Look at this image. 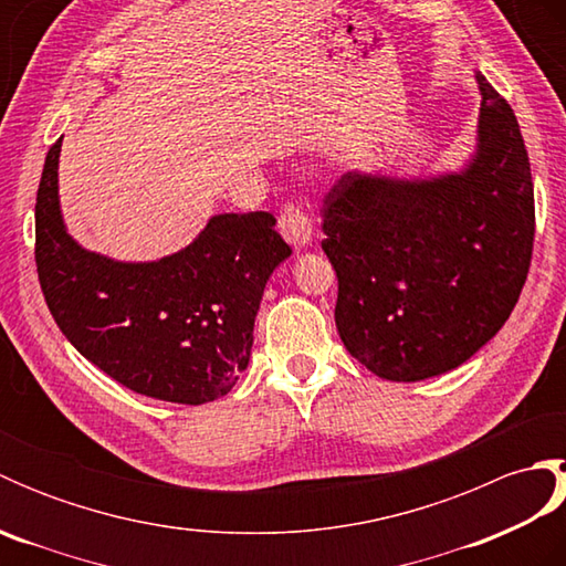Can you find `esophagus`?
<instances>
[{
	"label": "esophagus",
	"instance_id": "esophagus-1",
	"mask_svg": "<svg viewBox=\"0 0 566 566\" xmlns=\"http://www.w3.org/2000/svg\"><path fill=\"white\" fill-rule=\"evenodd\" d=\"M280 233L292 248H304L311 243V233H314V223L308 216L296 207V203L286 201L280 211Z\"/></svg>",
	"mask_w": 566,
	"mask_h": 566
}]
</instances>
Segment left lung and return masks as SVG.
I'll use <instances>...</instances> for the list:
<instances>
[{
  "instance_id": "8db88e82",
  "label": "left lung",
  "mask_w": 566,
  "mask_h": 566,
  "mask_svg": "<svg viewBox=\"0 0 566 566\" xmlns=\"http://www.w3.org/2000/svg\"><path fill=\"white\" fill-rule=\"evenodd\" d=\"M476 84V153L464 170H355L323 199L335 326L381 379L420 381L467 363L509 321L531 270L535 197L518 118L482 72Z\"/></svg>"
}]
</instances>
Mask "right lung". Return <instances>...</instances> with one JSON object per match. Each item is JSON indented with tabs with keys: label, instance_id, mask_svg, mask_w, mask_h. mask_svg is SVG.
<instances>
[{
	"label": "right lung",
	"instance_id": "1",
	"mask_svg": "<svg viewBox=\"0 0 566 566\" xmlns=\"http://www.w3.org/2000/svg\"><path fill=\"white\" fill-rule=\"evenodd\" d=\"M55 140L35 197V268L45 304L75 350L126 389L209 403L248 367L264 284L292 248L268 211L219 213L185 250L118 262L70 238L57 201Z\"/></svg>",
	"mask_w": 566,
	"mask_h": 566
}]
</instances>
